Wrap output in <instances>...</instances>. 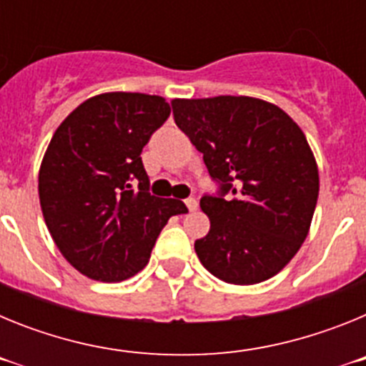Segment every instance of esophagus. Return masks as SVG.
<instances>
[{
  "label": "esophagus",
  "mask_w": 366,
  "mask_h": 366,
  "mask_svg": "<svg viewBox=\"0 0 366 366\" xmlns=\"http://www.w3.org/2000/svg\"><path fill=\"white\" fill-rule=\"evenodd\" d=\"M185 205L189 207V211H196V209H198V199L196 198L185 199Z\"/></svg>",
  "instance_id": "esophagus-1"
}]
</instances>
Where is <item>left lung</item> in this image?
Segmentation results:
<instances>
[{"instance_id":"1","label":"left lung","mask_w":366,"mask_h":366,"mask_svg":"<svg viewBox=\"0 0 366 366\" xmlns=\"http://www.w3.org/2000/svg\"><path fill=\"white\" fill-rule=\"evenodd\" d=\"M174 121L203 154L219 196H203L211 219L196 240L216 279L251 286L290 264L310 232L319 168L306 135L279 106L254 97L174 99ZM232 192L234 199H225Z\"/></svg>"}]
</instances>
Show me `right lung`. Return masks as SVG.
Here are the masks:
<instances>
[{"instance_id": "right-lung-1", "label": "right lung", "mask_w": 366, "mask_h": 366, "mask_svg": "<svg viewBox=\"0 0 366 366\" xmlns=\"http://www.w3.org/2000/svg\"><path fill=\"white\" fill-rule=\"evenodd\" d=\"M170 115L159 95L109 92L84 100L45 150L38 194L62 257L99 282L143 269L168 218L185 203L148 192L141 152Z\"/></svg>"}]
</instances>
